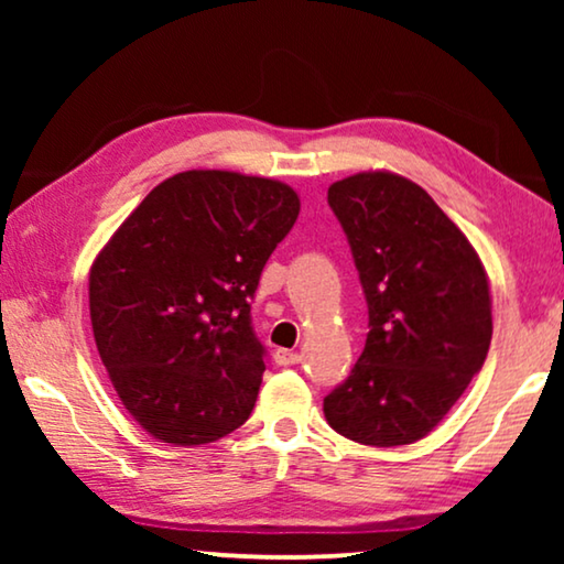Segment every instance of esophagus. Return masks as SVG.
Masks as SVG:
<instances>
[{"label":"esophagus","mask_w":564,"mask_h":564,"mask_svg":"<svg viewBox=\"0 0 564 564\" xmlns=\"http://www.w3.org/2000/svg\"><path fill=\"white\" fill-rule=\"evenodd\" d=\"M276 361H280L282 367L300 365V361H303V354H297V351H288V349H280V351H276Z\"/></svg>","instance_id":"esophagus-1"}]
</instances>
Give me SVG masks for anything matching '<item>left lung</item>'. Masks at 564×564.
Masks as SVG:
<instances>
[{"label": "left lung", "instance_id": "obj_1", "mask_svg": "<svg viewBox=\"0 0 564 564\" xmlns=\"http://www.w3.org/2000/svg\"><path fill=\"white\" fill-rule=\"evenodd\" d=\"M328 205L351 246L369 334L351 375L323 398V413L351 442L413 444L485 365L488 276L465 234L405 176H346L328 187Z\"/></svg>", "mask_w": 564, "mask_h": 564}]
</instances>
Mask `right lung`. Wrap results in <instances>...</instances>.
Returning a JSON list of instances; mask_svg holds the SVG:
<instances>
[{
	"instance_id": "1",
	"label": "right lung",
	"mask_w": 564,
	"mask_h": 564,
	"mask_svg": "<svg viewBox=\"0 0 564 564\" xmlns=\"http://www.w3.org/2000/svg\"><path fill=\"white\" fill-rule=\"evenodd\" d=\"M300 199L236 172L169 176L89 272L97 351L128 413L159 442H218L249 419L267 349L251 300Z\"/></svg>"
}]
</instances>
